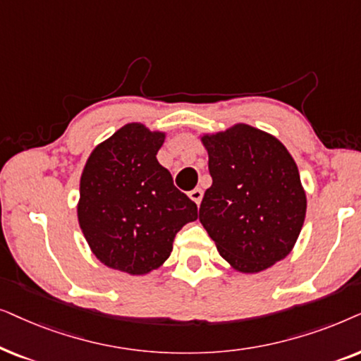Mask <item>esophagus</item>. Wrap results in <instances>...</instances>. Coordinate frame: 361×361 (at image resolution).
Masks as SVG:
<instances>
[{"mask_svg":"<svg viewBox=\"0 0 361 361\" xmlns=\"http://www.w3.org/2000/svg\"><path fill=\"white\" fill-rule=\"evenodd\" d=\"M188 196H190V198H191V200H193V201H195V203H196V204H198V206H200V203H201V200H203V190H201V188H195L193 191H190V193H188Z\"/></svg>","mask_w":361,"mask_h":361,"instance_id":"1","label":"esophagus"}]
</instances>
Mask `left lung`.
<instances>
[{"label": "left lung", "mask_w": 361, "mask_h": 361, "mask_svg": "<svg viewBox=\"0 0 361 361\" xmlns=\"http://www.w3.org/2000/svg\"><path fill=\"white\" fill-rule=\"evenodd\" d=\"M200 140L213 178L200 221L221 257L243 274L286 259L304 226L307 196L284 143L247 123L203 133Z\"/></svg>", "instance_id": "8db88e82"}]
</instances>
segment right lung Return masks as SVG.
I'll return each mask as SVG.
<instances>
[{
  "instance_id": "add662e5",
  "label": "right lung",
  "mask_w": 361,
  "mask_h": 361,
  "mask_svg": "<svg viewBox=\"0 0 361 361\" xmlns=\"http://www.w3.org/2000/svg\"><path fill=\"white\" fill-rule=\"evenodd\" d=\"M166 133L130 122L90 152L80 175L77 219L104 266L145 276L165 264L173 239L198 208L157 160Z\"/></svg>"
}]
</instances>
